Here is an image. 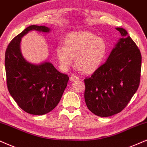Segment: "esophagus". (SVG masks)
<instances>
[{"mask_svg": "<svg viewBox=\"0 0 147 147\" xmlns=\"http://www.w3.org/2000/svg\"><path fill=\"white\" fill-rule=\"evenodd\" d=\"M79 79V77L75 75H72L71 77H70V80L71 81H77V80Z\"/></svg>", "mask_w": 147, "mask_h": 147, "instance_id": "1", "label": "esophagus"}]
</instances>
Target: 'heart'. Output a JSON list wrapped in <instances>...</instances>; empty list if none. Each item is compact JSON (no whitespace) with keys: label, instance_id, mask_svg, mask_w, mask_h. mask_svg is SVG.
Returning <instances> with one entry per match:
<instances>
[{"label":"heart","instance_id":"b5f03b06","mask_svg":"<svg viewBox=\"0 0 147 147\" xmlns=\"http://www.w3.org/2000/svg\"><path fill=\"white\" fill-rule=\"evenodd\" d=\"M107 49V44L103 38L88 31H79L66 35L64 46L56 48V55L63 67L71 65L72 57H75L78 69L84 73H91L102 63Z\"/></svg>","mask_w":147,"mask_h":147}]
</instances>
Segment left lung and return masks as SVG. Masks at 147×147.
I'll return each mask as SVG.
<instances>
[{"instance_id": "8db88e82", "label": "left lung", "mask_w": 147, "mask_h": 147, "mask_svg": "<svg viewBox=\"0 0 147 147\" xmlns=\"http://www.w3.org/2000/svg\"><path fill=\"white\" fill-rule=\"evenodd\" d=\"M122 38L107 62L84 79L85 101L91 112L102 117L120 113L138 90L142 56L138 46L122 28Z\"/></svg>"}]
</instances>
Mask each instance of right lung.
<instances>
[{
	"mask_svg": "<svg viewBox=\"0 0 147 147\" xmlns=\"http://www.w3.org/2000/svg\"><path fill=\"white\" fill-rule=\"evenodd\" d=\"M30 30L48 32L50 29L32 25L9 42L5 60L7 85L11 96L22 110L30 114L41 115L58 105L69 78L57 71L50 62L34 65L24 58L20 41Z\"/></svg>",
	"mask_w": 147,
	"mask_h": 147,
	"instance_id": "add662e5",
	"label": "right lung"
}]
</instances>
